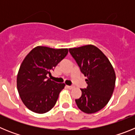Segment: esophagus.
<instances>
[{
    "label": "esophagus",
    "mask_w": 135,
    "mask_h": 135,
    "mask_svg": "<svg viewBox=\"0 0 135 135\" xmlns=\"http://www.w3.org/2000/svg\"><path fill=\"white\" fill-rule=\"evenodd\" d=\"M66 87H67V88H68V89H72L74 86H68V85H67Z\"/></svg>",
    "instance_id": "esophagus-1"
}]
</instances>
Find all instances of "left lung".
Listing matches in <instances>:
<instances>
[{
	"mask_svg": "<svg viewBox=\"0 0 135 135\" xmlns=\"http://www.w3.org/2000/svg\"><path fill=\"white\" fill-rule=\"evenodd\" d=\"M69 51L86 77V89H80L82 96L76 99L78 108L86 114L103 109L110 100L115 83V73L108 58L92 45L69 49Z\"/></svg>",
	"mask_w": 135,
	"mask_h": 135,
	"instance_id": "1",
	"label": "left lung"
}]
</instances>
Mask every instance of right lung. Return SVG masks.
<instances>
[{
  "label": "right lung",
  "mask_w": 135,
  "mask_h": 135,
  "mask_svg": "<svg viewBox=\"0 0 135 135\" xmlns=\"http://www.w3.org/2000/svg\"><path fill=\"white\" fill-rule=\"evenodd\" d=\"M68 53V49L38 46L26 55L17 76V87L23 104L32 112L44 114L55 105L64 83L48 78L51 70Z\"/></svg>",
  "instance_id": "1"
}]
</instances>
